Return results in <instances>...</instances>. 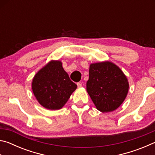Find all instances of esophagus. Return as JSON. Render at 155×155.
Here are the masks:
<instances>
[{
	"mask_svg": "<svg viewBox=\"0 0 155 155\" xmlns=\"http://www.w3.org/2000/svg\"><path fill=\"white\" fill-rule=\"evenodd\" d=\"M77 85L78 86V87H82V83H77Z\"/></svg>",
	"mask_w": 155,
	"mask_h": 155,
	"instance_id": "obj_1",
	"label": "esophagus"
}]
</instances>
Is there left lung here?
I'll return each instance as SVG.
<instances>
[{"instance_id": "1", "label": "left lung", "mask_w": 155, "mask_h": 155, "mask_svg": "<svg viewBox=\"0 0 155 155\" xmlns=\"http://www.w3.org/2000/svg\"><path fill=\"white\" fill-rule=\"evenodd\" d=\"M87 91L96 108L102 112L116 109L124 101L128 82L120 68L109 61L91 64Z\"/></svg>"}]
</instances>
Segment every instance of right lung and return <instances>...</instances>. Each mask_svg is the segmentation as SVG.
<instances>
[{"instance_id": "obj_1", "label": "right lung", "mask_w": 155, "mask_h": 155, "mask_svg": "<svg viewBox=\"0 0 155 155\" xmlns=\"http://www.w3.org/2000/svg\"><path fill=\"white\" fill-rule=\"evenodd\" d=\"M77 87L59 61L49 62L37 73L32 83L37 100L44 107L51 110L61 109Z\"/></svg>"}]
</instances>
